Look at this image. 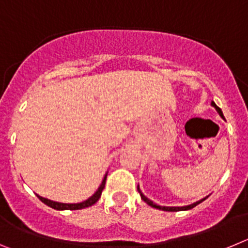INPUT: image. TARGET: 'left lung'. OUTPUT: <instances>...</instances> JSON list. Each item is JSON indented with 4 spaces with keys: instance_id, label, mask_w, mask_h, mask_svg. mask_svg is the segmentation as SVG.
Wrapping results in <instances>:
<instances>
[{
    "instance_id": "1",
    "label": "left lung",
    "mask_w": 248,
    "mask_h": 248,
    "mask_svg": "<svg viewBox=\"0 0 248 248\" xmlns=\"http://www.w3.org/2000/svg\"><path fill=\"white\" fill-rule=\"evenodd\" d=\"M211 105H212V107H215V109H216V110H217V113L220 114V115H221V118H223L222 110H221V109L218 108L217 105L215 104L214 102L211 103ZM223 119H225V118H223ZM138 191H139V194H140V196H141V199H143V200L145 201V202L148 203V205H150L151 207H155V209L164 210V211H172V212H174V211H184V210H190V209H192V207H195V206H196V205H199V203H200V202H202V201L205 200V199H202V200L198 201V202L191 203V205H189V206H183V207H168V206H159V205H155V203L153 202V201H151V200H149L148 198H145V196H144V195L141 194V191H140V189H139V186H138Z\"/></svg>"
}]
</instances>
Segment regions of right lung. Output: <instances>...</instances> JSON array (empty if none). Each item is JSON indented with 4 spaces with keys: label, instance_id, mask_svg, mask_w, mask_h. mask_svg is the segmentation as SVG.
Returning <instances> with one entry per match:
<instances>
[{
    "label": "right lung",
    "instance_id": "add662e5",
    "mask_svg": "<svg viewBox=\"0 0 248 248\" xmlns=\"http://www.w3.org/2000/svg\"><path fill=\"white\" fill-rule=\"evenodd\" d=\"M105 180H107V176L104 177V180L102 181V184H100L99 189L97 190V192L92 196V198H89L88 200L83 201V202L80 203H61V202H56V201H52V200H48V199H45L42 198V196H39V195H37V198L39 199V200L42 201L43 203H46L47 206H49V207H52V209L54 210H80V209H85V207H89V206L94 205V203L97 202L98 200L100 199V196H102V191L103 189L105 187Z\"/></svg>",
    "mask_w": 248,
    "mask_h": 248
}]
</instances>
